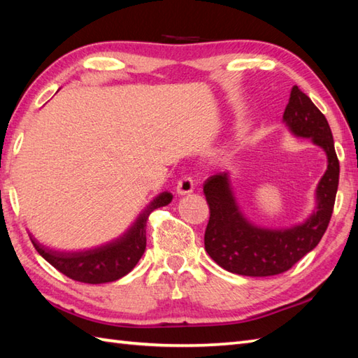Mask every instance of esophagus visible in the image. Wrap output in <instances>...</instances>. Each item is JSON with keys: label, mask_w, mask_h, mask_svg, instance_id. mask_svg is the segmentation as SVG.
I'll use <instances>...</instances> for the list:
<instances>
[{"label": "esophagus", "mask_w": 358, "mask_h": 358, "mask_svg": "<svg viewBox=\"0 0 358 358\" xmlns=\"http://www.w3.org/2000/svg\"><path fill=\"white\" fill-rule=\"evenodd\" d=\"M194 191V181L191 177H183L177 183V194L178 195H187Z\"/></svg>", "instance_id": "esophagus-1"}]
</instances>
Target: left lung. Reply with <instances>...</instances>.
<instances>
[{"mask_svg": "<svg viewBox=\"0 0 358 358\" xmlns=\"http://www.w3.org/2000/svg\"><path fill=\"white\" fill-rule=\"evenodd\" d=\"M283 123L292 135L310 138L328 157V169L315 191L317 206L305 222L286 229L257 226L241 212L229 172H220L204 181L203 191L210 210L204 248L218 266L238 275L269 277L291 269L320 243L332 215L340 164L328 120L306 94L294 86Z\"/></svg>", "mask_w": 358, "mask_h": 358, "instance_id": "left-lung-1", "label": "left lung"}]
</instances>
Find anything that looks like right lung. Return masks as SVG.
<instances>
[{"instance_id":"add662e5","label":"right lung","mask_w":358,"mask_h":358,"mask_svg":"<svg viewBox=\"0 0 358 358\" xmlns=\"http://www.w3.org/2000/svg\"><path fill=\"white\" fill-rule=\"evenodd\" d=\"M171 201V192L159 194L121 237L100 248L78 250V252H63V250L45 248L32 234L29 235L38 254L66 277L89 285L109 283L124 277L140 262L146 250L148 217L152 210L167 206Z\"/></svg>"}]
</instances>
